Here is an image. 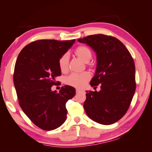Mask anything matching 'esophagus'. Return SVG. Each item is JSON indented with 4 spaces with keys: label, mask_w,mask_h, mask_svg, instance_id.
<instances>
[{
    "label": "esophagus",
    "mask_w": 152,
    "mask_h": 152,
    "mask_svg": "<svg viewBox=\"0 0 152 152\" xmlns=\"http://www.w3.org/2000/svg\"><path fill=\"white\" fill-rule=\"evenodd\" d=\"M76 93L78 94V93H80V92H83V91H82V90H81V89L76 88Z\"/></svg>",
    "instance_id": "1"
}]
</instances>
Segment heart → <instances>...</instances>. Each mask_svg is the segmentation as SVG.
<instances>
[{
	"label": "heart",
	"instance_id": "obj_1",
	"mask_svg": "<svg viewBox=\"0 0 152 152\" xmlns=\"http://www.w3.org/2000/svg\"><path fill=\"white\" fill-rule=\"evenodd\" d=\"M74 53L85 63L88 62L92 58L91 50H90V48L84 45H81L77 48L74 51ZM68 62L69 56L68 53H64L59 59L58 66L62 72H65L68 70ZM90 78H91V75L86 72L80 74H72L71 75L67 77L66 82L68 85L76 87V88H82Z\"/></svg>",
	"mask_w": 152,
	"mask_h": 152
}]
</instances>
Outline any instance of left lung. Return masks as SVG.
Instances as JSON below:
<instances>
[{
    "label": "left lung",
    "instance_id": "8db88e82",
    "mask_svg": "<svg viewBox=\"0 0 152 152\" xmlns=\"http://www.w3.org/2000/svg\"><path fill=\"white\" fill-rule=\"evenodd\" d=\"M96 55V68L91 86L86 91L84 109L88 117L102 125H111L124 116L135 91V67L129 51L117 38L102 34L78 39Z\"/></svg>",
    "mask_w": 152,
    "mask_h": 152
}]
</instances>
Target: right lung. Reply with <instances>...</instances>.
Here are the masks:
<instances>
[{
	"instance_id": "right-lung-1",
	"label": "right lung",
	"mask_w": 152,
	"mask_h": 152,
	"mask_svg": "<svg viewBox=\"0 0 152 152\" xmlns=\"http://www.w3.org/2000/svg\"><path fill=\"white\" fill-rule=\"evenodd\" d=\"M75 39L38 40L19 53L13 75L19 103L25 114L37 127L45 131L57 129L65 122L66 103L76 90L65 85L59 92L51 91L61 75L58 60L72 46Z\"/></svg>"
}]
</instances>
